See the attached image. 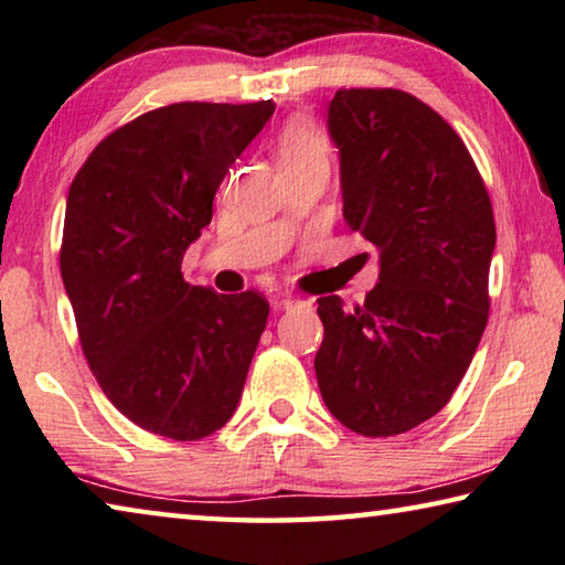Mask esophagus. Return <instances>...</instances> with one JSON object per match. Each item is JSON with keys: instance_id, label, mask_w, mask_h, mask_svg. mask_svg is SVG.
I'll return each mask as SVG.
<instances>
[{"instance_id": "esophagus-1", "label": "esophagus", "mask_w": 565, "mask_h": 565, "mask_svg": "<svg viewBox=\"0 0 565 565\" xmlns=\"http://www.w3.org/2000/svg\"><path fill=\"white\" fill-rule=\"evenodd\" d=\"M276 306H279L281 311H294V309H301V306H309V301L296 299V296H281V299L276 301Z\"/></svg>"}]
</instances>
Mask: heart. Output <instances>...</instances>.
<instances>
[{
	"label": "heart",
	"mask_w": 565,
	"mask_h": 565,
	"mask_svg": "<svg viewBox=\"0 0 565 565\" xmlns=\"http://www.w3.org/2000/svg\"><path fill=\"white\" fill-rule=\"evenodd\" d=\"M329 157V141L311 124L296 121L284 129L279 139V161L281 159H303V157Z\"/></svg>",
	"instance_id": "1"
}]
</instances>
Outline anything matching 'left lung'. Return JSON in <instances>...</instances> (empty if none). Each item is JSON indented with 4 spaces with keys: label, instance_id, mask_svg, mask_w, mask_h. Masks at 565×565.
Segmentation results:
<instances>
[{
    "label": "left lung",
    "instance_id": "obj_1",
    "mask_svg": "<svg viewBox=\"0 0 565 565\" xmlns=\"http://www.w3.org/2000/svg\"><path fill=\"white\" fill-rule=\"evenodd\" d=\"M343 218L379 248L356 309L321 296V398L361 436L411 431L461 384L489 321L495 224L489 191L444 117L398 89H339Z\"/></svg>",
    "mask_w": 565,
    "mask_h": 565
}]
</instances>
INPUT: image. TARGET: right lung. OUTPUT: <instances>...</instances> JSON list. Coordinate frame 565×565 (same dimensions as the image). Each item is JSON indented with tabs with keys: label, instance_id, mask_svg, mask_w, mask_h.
<instances>
[{
	"label": "right lung",
	"instance_id": "1",
	"mask_svg": "<svg viewBox=\"0 0 565 565\" xmlns=\"http://www.w3.org/2000/svg\"><path fill=\"white\" fill-rule=\"evenodd\" d=\"M274 109L271 99L169 104L99 141L72 181L64 289L102 391L145 431L196 441L242 398L269 303L191 286L181 259Z\"/></svg>",
	"mask_w": 565,
	"mask_h": 565
}]
</instances>
